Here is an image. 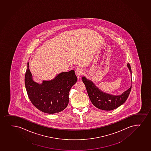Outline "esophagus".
<instances>
[{"instance_id":"34e87169","label":"esophagus","mask_w":151,"mask_h":151,"mask_svg":"<svg viewBox=\"0 0 151 151\" xmlns=\"http://www.w3.org/2000/svg\"><path fill=\"white\" fill-rule=\"evenodd\" d=\"M75 72H76V74L78 75V76H81L83 73V71L81 68H78V69H77L76 70Z\"/></svg>"}]
</instances>
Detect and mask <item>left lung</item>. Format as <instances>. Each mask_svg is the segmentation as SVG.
<instances>
[{"instance_id": "obj_1", "label": "left lung", "mask_w": 151, "mask_h": 151, "mask_svg": "<svg viewBox=\"0 0 151 151\" xmlns=\"http://www.w3.org/2000/svg\"><path fill=\"white\" fill-rule=\"evenodd\" d=\"M127 66L130 72L131 76L130 65L128 63ZM82 79L92 104L101 110L111 111L117 108L125 102L131 91V86L129 88L121 95L114 96L101 91L92 81L87 79L85 77H82Z\"/></svg>"}]
</instances>
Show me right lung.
<instances>
[{"instance_id":"right-lung-1","label":"right lung","mask_w":151,"mask_h":151,"mask_svg":"<svg viewBox=\"0 0 151 151\" xmlns=\"http://www.w3.org/2000/svg\"><path fill=\"white\" fill-rule=\"evenodd\" d=\"M77 80L74 70L62 72L50 81L41 84L34 81L27 63L25 84L27 94L32 104L42 112L54 114L62 111L69 101L71 87Z\"/></svg>"}]
</instances>
